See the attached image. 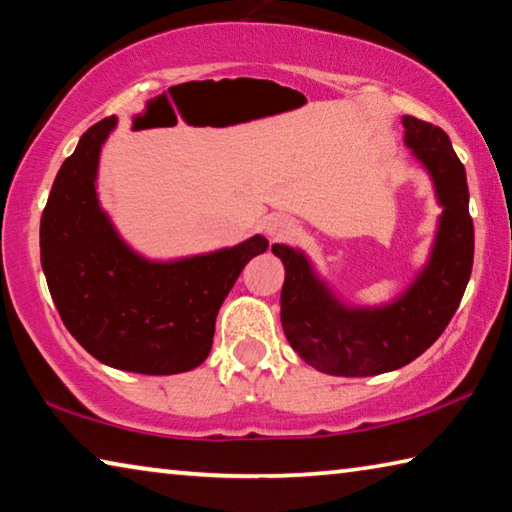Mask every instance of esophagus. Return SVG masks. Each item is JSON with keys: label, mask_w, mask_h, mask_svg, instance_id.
<instances>
[{"label": "esophagus", "mask_w": 512, "mask_h": 512, "mask_svg": "<svg viewBox=\"0 0 512 512\" xmlns=\"http://www.w3.org/2000/svg\"><path fill=\"white\" fill-rule=\"evenodd\" d=\"M266 235L271 239H287L296 232V225L289 219L287 214H271L264 223Z\"/></svg>", "instance_id": "1"}]
</instances>
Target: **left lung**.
<instances>
[{"label":"left lung","instance_id":"left-lung-1","mask_svg":"<svg viewBox=\"0 0 512 512\" xmlns=\"http://www.w3.org/2000/svg\"><path fill=\"white\" fill-rule=\"evenodd\" d=\"M404 144L429 173L443 212L429 259L400 296L361 307L336 296L300 248L273 244L284 264L282 329L309 366L336 377H370L406 366L431 348L458 309L474 262L465 167L443 128L404 115Z\"/></svg>","mask_w":512,"mask_h":512}]
</instances>
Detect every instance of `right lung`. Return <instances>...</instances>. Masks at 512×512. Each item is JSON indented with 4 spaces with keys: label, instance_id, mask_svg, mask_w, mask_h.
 <instances>
[{
    "label": "right lung",
    "instance_id": "add662e5",
    "mask_svg": "<svg viewBox=\"0 0 512 512\" xmlns=\"http://www.w3.org/2000/svg\"><path fill=\"white\" fill-rule=\"evenodd\" d=\"M115 126L112 115L88 128L51 185L40 219L49 293L69 334L106 366L140 375L194 370L212 350L225 296L268 239L178 259L137 253L97 192L101 146Z\"/></svg>",
    "mask_w": 512,
    "mask_h": 512
}]
</instances>
